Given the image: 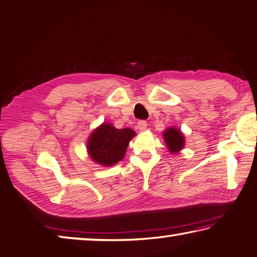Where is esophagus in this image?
<instances>
[{"label":"esophagus","instance_id":"esophagus-1","mask_svg":"<svg viewBox=\"0 0 257 257\" xmlns=\"http://www.w3.org/2000/svg\"><path fill=\"white\" fill-rule=\"evenodd\" d=\"M136 128L139 130V132H144V130H146L147 128V122L145 120H139L137 122Z\"/></svg>","mask_w":257,"mask_h":257}]
</instances>
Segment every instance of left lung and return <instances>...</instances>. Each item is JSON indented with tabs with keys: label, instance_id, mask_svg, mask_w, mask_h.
Listing matches in <instances>:
<instances>
[{
	"label": "left lung",
	"instance_id": "8db88e82",
	"mask_svg": "<svg viewBox=\"0 0 257 257\" xmlns=\"http://www.w3.org/2000/svg\"><path fill=\"white\" fill-rule=\"evenodd\" d=\"M164 139L171 153H177L184 146L183 135L179 129L169 128L165 130Z\"/></svg>",
	"mask_w": 257,
	"mask_h": 257
}]
</instances>
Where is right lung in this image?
Listing matches in <instances>:
<instances>
[{"instance_id":"right-lung-1","label":"right lung","mask_w":257,"mask_h":257,"mask_svg":"<svg viewBox=\"0 0 257 257\" xmlns=\"http://www.w3.org/2000/svg\"><path fill=\"white\" fill-rule=\"evenodd\" d=\"M135 135L134 130L129 128L116 129L110 123H103L92 133L88 139V154L100 165H114L123 158L129 142Z\"/></svg>"}]
</instances>
